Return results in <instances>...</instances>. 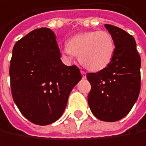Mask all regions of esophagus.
Segmentation results:
<instances>
[{"instance_id":"esophagus-1","label":"esophagus","mask_w":146,"mask_h":146,"mask_svg":"<svg viewBox=\"0 0 146 146\" xmlns=\"http://www.w3.org/2000/svg\"><path fill=\"white\" fill-rule=\"evenodd\" d=\"M81 73H82V78H86V72L84 71V70H81Z\"/></svg>"}]
</instances>
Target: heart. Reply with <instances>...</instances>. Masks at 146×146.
Wrapping results in <instances>:
<instances>
[{"label": "heart", "instance_id": "b5f03b06", "mask_svg": "<svg viewBox=\"0 0 146 146\" xmlns=\"http://www.w3.org/2000/svg\"><path fill=\"white\" fill-rule=\"evenodd\" d=\"M115 41L106 31H90L78 33L68 40V46L61 49L67 58L79 56L80 62L87 69L99 71L105 69L115 53Z\"/></svg>", "mask_w": 146, "mask_h": 146}]
</instances>
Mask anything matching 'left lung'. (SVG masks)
Returning <instances> with one entry per match:
<instances>
[{
    "instance_id": "8db88e82",
    "label": "left lung",
    "mask_w": 146,
    "mask_h": 146,
    "mask_svg": "<svg viewBox=\"0 0 146 146\" xmlns=\"http://www.w3.org/2000/svg\"><path fill=\"white\" fill-rule=\"evenodd\" d=\"M115 41L110 64L96 73H88L91 84L88 101L95 117L116 121L133 108L140 92V56L134 38L125 31L106 25Z\"/></svg>"
}]
</instances>
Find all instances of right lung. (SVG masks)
Returning a JSON list of instances; mask_svg holds the SVG:
<instances>
[{"label":"right lung","mask_w":146,"mask_h":146,"mask_svg":"<svg viewBox=\"0 0 146 146\" xmlns=\"http://www.w3.org/2000/svg\"><path fill=\"white\" fill-rule=\"evenodd\" d=\"M54 33L48 28L32 31L13 50L9 75L13 99L23 115L36 125L57 121L69 95L82 79L76 65L66 66Z\"/></svg>","instance_id":"obj_1"}]
</instances>
